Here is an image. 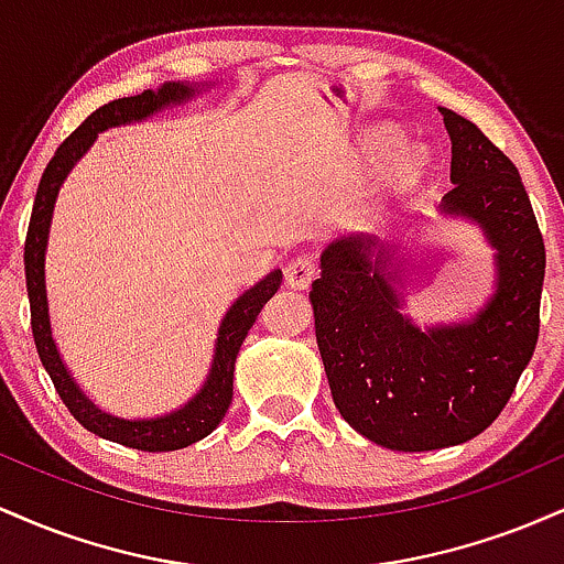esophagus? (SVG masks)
Segmentation results:
<instances>
[{
  "label": "esophagus",
  "mask_w": 564,
  "mask_h": 564,
  "mask_svg": "<svg viewBox=\"0 0 564 564\" xmlns=\"http://www.w3.org/2000/svg\"><path fill=\"white\" fill-rule=\"evenodd\" d=\"M315 270H318V260L313 254H296L286 264V283L291 289H307L315 278Z\"/></svg>",
  "instance_id": "1"
}]
</instances>
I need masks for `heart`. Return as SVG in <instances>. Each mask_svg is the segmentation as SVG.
<instances>
[{
	"instance_id": "heart-1",
	"label": "heart",
	"mask_w": 564,
	"mask_h": 564,
	"mask_svg": "<svg viewBox=\"0 0 564 564\" xmlns=\"http://www.w3.org/2000/svg\"><path fill=\"white\" fill-rule=\"evenodd\" d=\"M416 174H419V159L413 156V153H400V156H394L390 161V166H387V180H390L392 185L411 183Z\"/></svg>"
}]
</instances>
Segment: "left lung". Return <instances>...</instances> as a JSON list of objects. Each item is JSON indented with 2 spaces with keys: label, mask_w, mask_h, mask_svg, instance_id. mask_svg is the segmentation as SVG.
I'll return each instance as SVG.
<instances>
[{
  "label": "left lung",
  "mask_w": 564,
  "mask_h": 564,
  "mask_svg": "<svg viewBox=\"0 0 564 564\" xmlns=\"http://www.w3.org/2000/svg\"><path fill=\"white\" fill-rule=\"evenodd\" d=\"M451 134L443 212L482 225L496 246L494 300L471 323L419 332L398 313L384 243L341 238L321 257L310 300L334 403L349 426L392 451H435L488 430L535 352L546 249L520 172L464 116Z\"/></svg>",
  "instance_id": "left-lung-1"
}]
</instances>
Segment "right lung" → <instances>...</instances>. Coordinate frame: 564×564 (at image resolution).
<instances>
[{
  "mask_svg": "<svg viewBox=\"0 0 564 564\" xmlns=\"http://www.w3.org/2000/svg\"><path fill=\"white\" fill-rule=\"evenodd\" d=\"M187 95H191V89L183 87V84H164L159 93L145 89L142 95L119 97V100L106 102V106L97 108L95 113H89L79 124V129H74V132L61 142V148H57L55 156L50 159L42 180H39L34 209H31V223L23 246L25 289H29L31 304V334H34V345L39 358H42V366L47 368L61 400L66 403V408L74 413V419L84 426V430L95 432V435L106 440H113V443L127 445V448H138L148 453L185 448V445L198 443L200 437L209 435V432L223 422L225 411H228L232 400V368H236V355L238 349H241L249 328L254 326L264 302H268L278 291V286H281V270L262 278L254 289H249L243 296H238V302L228 310V315H225L217 334L212 373L209 379H206L204 390H200L191 403L180 408V411L170 413V416L127 422V419H116L97 411V408L84 398L79 387H76V381L68 377V368L63 366L61 355H57L47 318V294H44V246H47L50 219H53L57 187L66 180L70 166H74L76 161L84 156V151L93 145L97 132L116 124H127V121L145 119V116L159 111V108L183 100Z\"/></svg>",
  "mask_w": 564,
  "mask_h": 564,
  "instance_id": "1",
  "label": "right lung"
}]
</instances>
